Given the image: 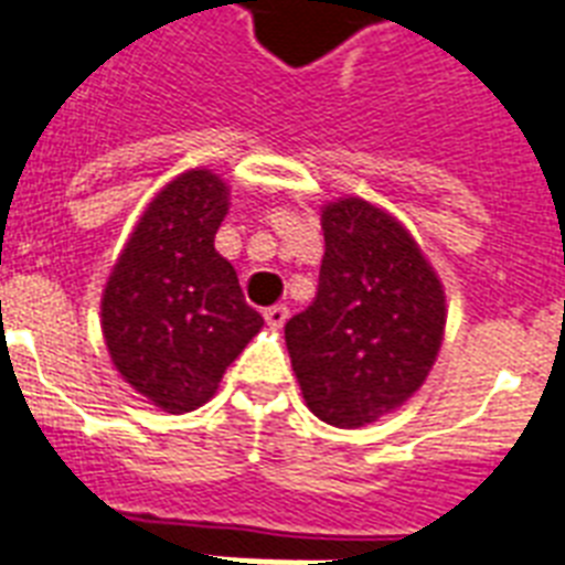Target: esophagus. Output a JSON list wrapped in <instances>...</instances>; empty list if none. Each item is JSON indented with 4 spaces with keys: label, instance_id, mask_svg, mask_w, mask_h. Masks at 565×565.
Instances as JSON below:
<instances>
[{
    "label": "esophagus",
    "instance_id": "1",
    "mask_svg": "<svg viewBox=\"0 0 565 565\" xmlns=\"http://www.w3.org/2000/svg\"><path fill=\"white\" fill-rule=\"evenodd\" d=\"M286 320H288L286 306H270V309H265V323H268L270 329H282Z\"/></svg>",
    "mask_w": 565,
    "mask_h": 565
}]
</instances>
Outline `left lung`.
Wrapping results in <instances>:
<instances>
[{"label": "left lung", "mask_w": 565, "mask_h": 565, "mask_svg": "<svg viewBox=\"0 0 565 565\" xmlns=\"http://www.w3.org/2000/svg\"><path fill=\"white\" fill-rule=\"evenodd\" d=\"M320 227L318 295L286 323L288 355L311 414L361 428L408 403L435 367L444 282L403 221L364 198L320 206Z\"/></svg>", "instance_id": "left-lung-1"}]
</instances>
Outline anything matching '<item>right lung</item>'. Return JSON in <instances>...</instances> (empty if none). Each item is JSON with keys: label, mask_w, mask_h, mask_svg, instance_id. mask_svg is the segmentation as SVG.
Returning <instances> with one entry per match:
<instances>
[{"label": "right lung", "mask_w": 565, "mask_h": 565, "mask_svg": "<svg viewBox=\"0 0 565 565\" xmlns=\"http://www.w3.org/2000/svg\"><path fill=\"white\" fill-rule=\"evenodd\" d=\"M230 186L212 169L169 180L139 215L102 295L113 367L169 414L210 403L224 370L262 329L236 268L215 250Z\"/></svg>", "instance_id": "add662e5"}]
</instances>
